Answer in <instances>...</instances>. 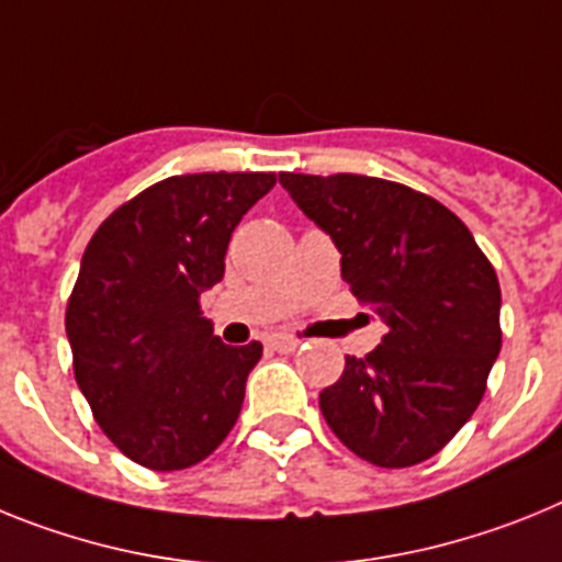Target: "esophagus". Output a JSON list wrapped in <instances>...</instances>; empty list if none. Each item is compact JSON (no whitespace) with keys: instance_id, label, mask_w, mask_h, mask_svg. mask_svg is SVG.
Instances as JSON below:
<instances>
[{"instance_id":"esophagus-1","label":"esophagus","mask_w":562,"mask_h":562,"mask_svg":"<svg viewBox=\"0 0 562 562\" xmlns=\"http://www.w3.org/2000/svg\"><path fill=\"white\" fill-rule=\"evenodd\" d=\"M268 348L277 350V353H291V350L300 348V339L288 334H274V336H268Z\"/></svg>"}]
</instances>
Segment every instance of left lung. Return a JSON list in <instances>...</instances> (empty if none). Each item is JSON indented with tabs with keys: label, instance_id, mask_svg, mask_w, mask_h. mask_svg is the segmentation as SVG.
<instances>
[{
	"label": "left lung",
	"instance_id": "1",
	"mask_svg": "<svg viewBox=\"0 0 562 562\" xmlns=\"http://www.w3.org/2000/svg\"><path fill=\"white\" fill-rule=\"evenodd\" d=\"M280 183L341 254V280L387 325L348 356L319 409L350 452L387 470L443 450L484 398L501 353L492 262L436 198L368 175L280 172Z\"/></svg>",
	"mask_w": 562,
	"mask_h": 562
}]
</instances>
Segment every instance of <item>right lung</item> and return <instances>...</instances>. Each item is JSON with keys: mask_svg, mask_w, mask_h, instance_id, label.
Returning <instances> with one entry per match:
<instances>
[{"mask_svg": "<svg viewBox=\"0 0 562 562\" xmlns=\"http://www.w3.org/2000/svg\"><path fill=\"white\" fill-rule=\"evenodd\" d=\"M274 172L175 175L106 217L67 302L72 373L126 458L155 472L212 456L240 416L262 345H223L200 294L223 280L243 214Z\"/></svg>", "mask_w": 562, "mask_h": 562, "instance_id": "obj_1", "label": "right lung"}]
</instances>
